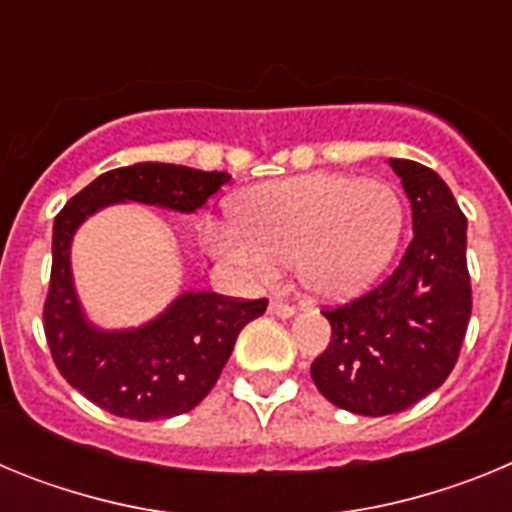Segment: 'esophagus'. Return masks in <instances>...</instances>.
Segmentation results:
<instances>
[{
  "mask_svg": "<svg viewBox=\"0 0 512 512\" xmlns=\"http://www.w3.org/2000/svg\"><path fill=\"white\" fill-rule=\"evenodd\" d=\"M269 312L271 315H279V318H292V315H295V307L287 305V302H282V300H271Z\"/></svg>",
  "mask_w": 512,
  "mask_h": 512,
  "instance_id": "34e87169",
  "label": "esophagus"
}]
</instances>
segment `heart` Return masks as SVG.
Wrapping results in <instances>:
<instances>
[{
	"label": "heart",
	"mask_w": 512,
	"mask_h": 512,
	"mask_svg": "<svg viewBox=\"0 0 512 512\" xmlns=\"http://www.w3.org/2000/svg\"><path fill=\"white\" fill-rule=\"evenodd\" d=\"M235 212L238 220L205 228L217 259L253 282H271L297 261L302 287L318 300H348L372 287L405 230V202L392 184L330 171L248 189Z\"/></svg>",
	"instance_id": "obj_1"
}]
</instances>
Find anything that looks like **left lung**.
<instances>
[{
	"instance_id": "1",
	"label": "left lung",
	"mask_w": 512,
	"mask_h": 512,
	"mask_svg": "<svg viewBox=\"0 0 512 512\" xmlns=\"http://www.w3.org/2000/svg\"><path fill=\"white\" fill-rule=\"evenodd\" d=\"M413 207V241L382 284L323 310L330 343L312 361L320 395L356 415H392L438 390L459 359L472 284L467 217L441 176L390 158Z\"/></svg>"
}]
</instances>
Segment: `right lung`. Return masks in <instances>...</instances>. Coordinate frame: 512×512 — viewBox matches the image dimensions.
Masks as SVG:
<instances>
[{
	"label": "right lung",
	"mask_w": 512,
	"mask_h": 512,
	"mask_svg": "<svg viewBox=\"0 0 512 512\" xmlns=\"http://www.w3.org/2000/svg\"><path fill=\"white\" fill-rule=\"evenodd\" d=\"M230 182L225 171L176 164H135L97 176L71 197L53 223L51 287L43 307L48 348L63 379L102 410L130 420L189 413L215 387L243 325L264 315L266 300L184 292L140 328L102 330L81 310L71 277V241L79 225L115 202L176 212L200 210Z\"/></svg>",
	"instance_id": "obj_1"
}]
</instances>
